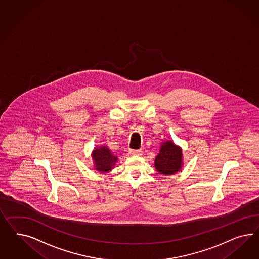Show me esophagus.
<instances>
[{"label": "esophagus", "mask_w": 259, "mask_h": 259, "mask_svg": "<svg viewBox=\"0 0 259 259\" xmlns=\"http://www.w3.org/2000/svg\"><path fill=\"white\" fill-rule=\"evenodd\" d=\"M129 154L132 155V156H140L142 154V150L141 149H130L129 150Z\"/></svg>", "instance_id": "obj_1"}]
</instances>
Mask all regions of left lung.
<instances>
[{
	"label": "left lung",
	"mask_w": 259,
	"mask_h": 259,
	"mask_svg": "<svg viewBox=\"0 0 259 259\" xmlns=\"http://www.w3.org/2000/svg\"><path fill=\"white\" fill-rule=\"evenodd\" d=\"M182 151L172 141H166L155 159V167L158 172L164 175H172L179 172L181 168Z\"/></svg>",
	"instance_id": "8db88e82"
}]
</instances>
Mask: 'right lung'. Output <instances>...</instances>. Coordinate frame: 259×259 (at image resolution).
<instances>
[{
	"mask_svg": "<svg viewBox=\"0 0 259 259\" xmlns=\"http://www.w3.org/2000/svg\"><path fill=\"white\" fill-rule=\"evenodd\" d=\"M95 169L99 172H109L118 160V157L114 156L106 146L96 148L93 152Z\"/></svg>",
	"mask_w": 259,
	"mask_h": 259,
	"instance_id": "1",
	"label": "right lung"
}]
</instances>
